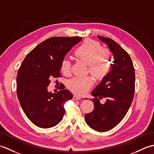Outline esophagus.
<instances>
[{"label":"esophagus","mask_w":154,"mask_h":154,"mask_svg":"<svg viewBox=\"0 0 154 154\" xmlns=\"http://www.w3.org/2000/svg\"><path fill=\"white\" fill-rule=\"evenodd\" d=\"M80 99H81V97H80V96H79L74 95L73 96V100H80Z\"/></svg>","instance_id":"1"}]
</instances>
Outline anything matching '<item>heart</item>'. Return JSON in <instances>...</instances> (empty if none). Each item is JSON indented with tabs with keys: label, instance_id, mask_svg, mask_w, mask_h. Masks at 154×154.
I'll return each instance as SVG.
<instances>
[{
	"label": "heart",
	"instance_id": "1",
	"mask_svg": "<svg viewBox=\"0 0 154 154\" xmlns=\"http://www.w3.org/2000/svg\"><path fill=\"white\" fill-rule=\"evenodd\" d=\"M75 55L88 66V70L98 79L106 77L112 69V54L108 49L102 48L100 42L87 39L75 51ZM71 63L64 59L61 63V70L64 74L70 71ZM93 85L91 77H75L68 82V87L74 93L84 94Z\"/></svg>",
	"mask_w": 154,
	"mask_h": 154
}]
</instances>
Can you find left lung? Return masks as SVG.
Instances as JSON below:
<instances>
[{
	"instance_id": "1",
	"label": "left lung",
	"mask_w": 154,
	"mask_h": 154,
	"mask_svg": "<svg viewBox=\"0 0 154 154\" xmlns=\"http://www.w3.org/2000/svg\"><path fill=\"white\" fill-rule=\"evenodd\" d=\"M98 38L108 45L113 64L109 74L91 92L95 97L92 100L94 109L85 118L92 129L105 132L117 125L129 109L134 97L135 74L129 55L119 44L109 38ZM102 97L106 98L103 105L99 102Z\"/></svg>"
}]
</instances>
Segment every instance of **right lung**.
Masks as SVG:
<instances>
[{
	"label": "right lung",
	"mask_w": 154,
	"mask_h": 154,
	"mask_svg": "<svg viewBox=\"0 0 154 154\" xmlns=\"http://www.w3.org/2000/svg\"><path fill=\"white\" fill-rule=\"evenodd\" d=\"M82 37H54L46 39L28 54L16 78L17 95L26 116L35 125L48 128L62 119L63 105L73 98L67 90L48 91L52 78L59 77L61 63Z\"/></svg>",
	"instance_id": "1"
}]
</instances>
